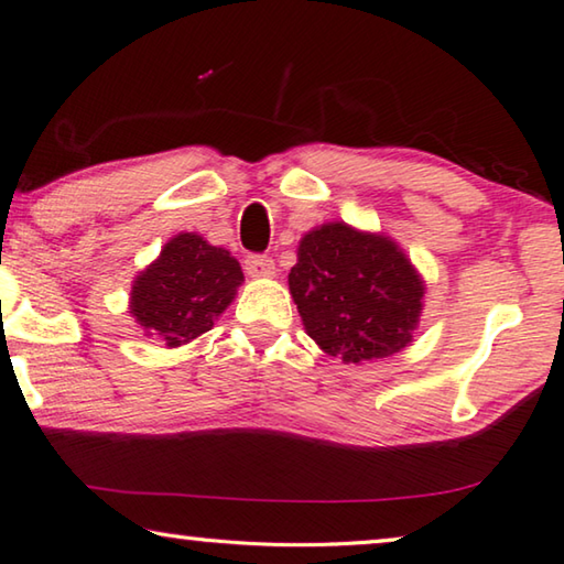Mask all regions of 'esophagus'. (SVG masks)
<instances>
[{
    "instance_id": "1",
    "label": "esophagus",
    "mask_w": 564,
    "mask_h": 564,
    "mask_svg": "<svg viewBox=\"0 0 564 564\" xmlns=\"http://www.w3.org/2000/svg\"><path fill=\"white\" fill-rule=\"evenodd\" d=\"M246 273L251 279H271L275 273V263L271 256H261V253H251L246 256Z\"/></svg>"
}]
</instances>
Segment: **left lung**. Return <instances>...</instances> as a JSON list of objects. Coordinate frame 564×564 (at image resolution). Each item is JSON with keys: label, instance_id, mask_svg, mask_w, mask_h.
Segmentation results:
<instances>
[{"label": "left lung", "instance_id": "8db88e82", "mask_svg": "<svg viewBox=\"0 0 564 564\" xmlns=\"http://www.w3.org/2000/svg\"><path fill=\"white\" fill-rule=\"evenodd\" d=\"M305 333L346 362L380 360L413 340L423 281L386 236L326 224L305 234L289 273Z\"/></svg>", "mask_w": 564, "mask_h": 564}]
</instances>
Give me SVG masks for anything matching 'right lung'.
Here are the masks:
<instances>
[{
  "label": "right lung",
  "instance_id": "right-lung-1",
  "mask_svg": "<svg viewBox=\"0 0 564 564\" xmlns=\"http://www.w3.org/2000/svg\"><path fill=\"white\" fill-rule=\"evenodd\" d=\"M241 281V265L226 248L178 234L133 281L131 313L149 336L176 348L214 328Z\"/></svg>",
  "mask_w": 564,
  "mask_h": 564
}]
</instances>
